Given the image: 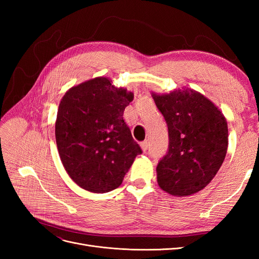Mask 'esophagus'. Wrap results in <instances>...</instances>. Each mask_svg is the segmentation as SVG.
Returning a JSON list of instances; mask_svg holds the SVG:
<instances>
[{
  "instance_id": "1",
  "label": "esophagus",
  "mask_w": 259,
  "mask_h": 259,
  "mask_svg": "<svg viewBox=\"0 0 259 259\" xmlns=\"http://www.w3.org/2000/svg\"><path fill=\"white\" fill-rule=\"evenodd\" d=\"M140 147H142L143 151H145V152L148 150V143L146 142V140H145V142H142V143H140Z\"/></svg>"
}]
</instances>
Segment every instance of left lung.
Returning a JSON list of instances; mask_svg holds the SVG:
<instances>
[{"instance_id": "obj_1", "label": "left lung", "mask_w": 259, "mask_h": 259, "mask_svg": "<svg viewBox=\"0 0 259 259\" xmlns=\"http://www.w3.org/2000/svg\"><path fill=\"white\" fill-rule=\"evenodd\" d=\"M166 121L168 151L156 166L162 190L187 197L215 177L228 148V125L223 112L201 93L190 89L151 94Z\"/></svg>"}]
</instances>
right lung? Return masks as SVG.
I'll return each mask as SVG.
<instances>
[{
    "mask_svg": "<svg viewBox=\"0 0 259 259\" xmlns=\"http://www.w3.org/2000/svg\"><path fill=\"white\" fill-rule=\"evenodd\" d=\"M133 98L104 76L73 86L62 97L55 124L57 149L68 175L83 189H115L143 152L123 119Z\"/></svg>",
    "mask_w": 259,
    "mask_h": 259,
    "instance_id": "1",
    "label": "right lung"
}]
</instances>
